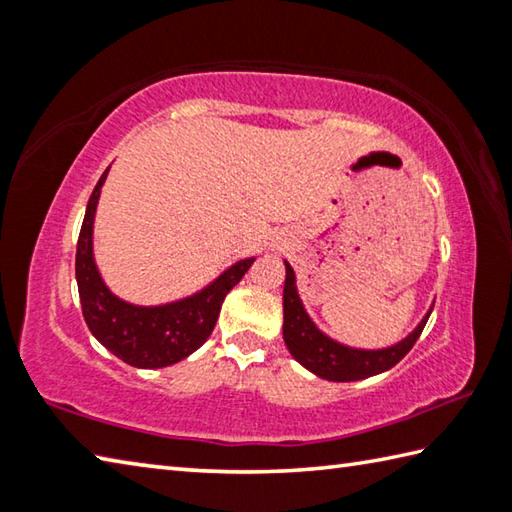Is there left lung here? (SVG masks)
Returning <instances> with one entry per match:
<instances>
[{"mask_svg":"<svg viewBox=\"0 0 512 512\" xmlns=\"http://www.w3.org/2000/svg\"><path fill=\"white\" fill-rule=\"evenodd\" d=\"M286 266V282H284V342L291 356L300 362L302 367L313 371L315 376L333 383H351V380H362L383 371L392 369L396 362H401L407 351L414 347V342L421 336L427 318L432 311L425 313V318L418 322V327L410 336L396 342L385 349H353L340 342L331 340L327 333L315 327L309 313L304 311V304L297 295L295 273L288 262Z\"/></svg>","mask_w":512,"mask_h":512,"instance_id":"left-lung-1","label":"left lung"}]
</instances>
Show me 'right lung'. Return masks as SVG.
I'll use <instances>...</instances> for the list:
<instances>
[{"label":"right lung","instance_id":"add662e5","mask_svg":"<svg viewBox=\"0 0 512 512\" xmlns=\"http://www.w3.org/2000/svg\"><path fill=\"white\" fill-rule=\"evenodd\" d=\"M100 176L91 192L85 221H82L76 250V280L82 315L89 331L102 347L138 369H159L174 365L197 351L215 329L221 302L230 293L255 257L239 259L203 291L185 300L161 306H136L120 300L102 282L94 262V217L100 188L107 179Z\"/></svg>","mask_w":512,"mask_h":512}]
</instances>
